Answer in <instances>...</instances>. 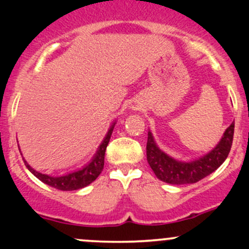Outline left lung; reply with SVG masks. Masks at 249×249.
Returning a JSON list of instances; mask_svg holds the SVG:
<instances>
[{
    "label": "left lung",
    "instance_id": "8db88e82",
    "mask_svg": "<svg viewBox=\"0 0 249 249\" xmlns=\"http://www.w3.org/2000/svg\"><path fill=\"white\" fill-rule=\"evenodd\" d=\"M233 129L235 124L231 123L229 127L225 130L222 140L217 147L211 150L205 157L200 158L192 162H180L172 159L171 157L165 154L155 144L152 134L148 132L147 140V160L149 166L154 171L155 176L162 182L170 184H189L196 183L205 178L210 173L218 169L229 155L231 149Z\"/></svg>",
    "mask_w": 249,
    "mask_h": 249
}]
</instances>
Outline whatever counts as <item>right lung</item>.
I'll return each instance as SVG.
<instances>
[{
  "label": "right lung",
  "mask_w": 249,
  "mask_h": 249,
  "mask_svg": "<svg viewBox=\"0 0 249 249\" xmlns=\"http://www.w3.org/2000/svg\"><path fill=\"white\" fill-rule=\"evenodd\" d=\"M115 123H113V125L110 126L108 134L105 137L104 142L101 143V145L99 147L96 155L94 157L92 161L89 165L84 167V169L79 170V171L69 173L66 176H61V177H50V176L43 175V173H39L35 171L34 169L30 167V165H27L26 167L30 170L39 180H42L46 184L50 185L53 188H56L59 190H77L80 188H84L87 185H89L90 183L94 182L97 177L100 176V173L104 170L105 165V153H106V148L108 145L110 135H112L113 127H114Z\"/></svg>",
  "instance_id": "obj_1"
}]
</instances>
